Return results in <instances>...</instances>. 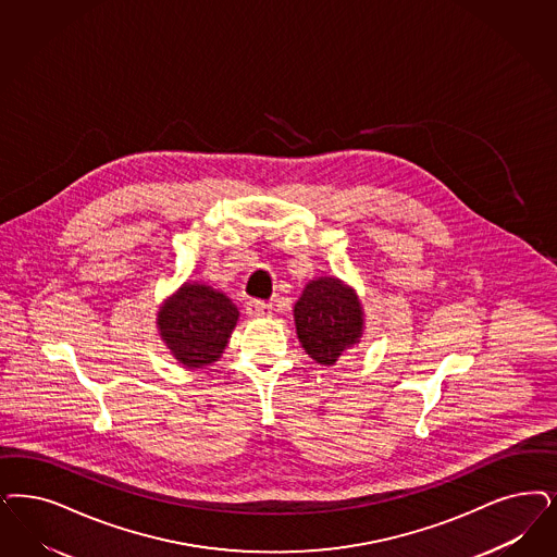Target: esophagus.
Returning a JSON list of instances; mask_svg holds the SVG:
<instances>
[{
  "label": "esophagus",
  "instance_id": "esophagus-1",
  "mask_svg": "<svg viewBox=\"0 0 557 557\" xmlns=\"http://www.w3.org/2000/svg\"><path fill=\"white\" fill-rule=\"evenodd\" d=\"M245 312L249 314L250 319H259V317H269L271 314V305L265 300H249L245 305Z\"/></svg>",
  "mask_w": 557,
  "mask_h": 557
}]
</instances>
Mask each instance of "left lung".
Segmentation results:
<instances>
[{
    "label": "left lung",
    "instance_id": "left-lung-1",
    "mask_svg": "<svg viewBox=\"0 0 557 557\" xmlns=\"http://www.w3.org/2000/svg\"><path fill=\"white\" fill-rule=\"evenodd\" d=\"M296 333L308 356L333 366L360 344L364 312L354 288L337 277L310 280L294 305Z\"/></svg>",
    "mask_w": 557,
    "mask_h": 557
}]
</instances>
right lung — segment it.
Segmentation results:
<instances>
[{
  "mask_svg": "<svg viewBox=\"0 0 557 557\" xmlns=\"http://www.w3.org/2000/svg\"><path fill=\"white\" fill-rule=\"evenodd\" d=\"M238 321V308L218 289L185 282L158 310L156 325L174 360L187 368L218 362Z\"/></svg>",
  "mask_w": 557,
  "mask_h": 557,
  "instance_id": "add662e5",
  "label": "right lung"
}]
</instances>
